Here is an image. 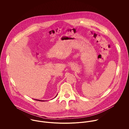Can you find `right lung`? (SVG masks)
Listing matches in <instances>:
<instances>
[{"label":"right lung","instance_id":"add662e5","mask_svg":"<svg viewBox=\"0 0 129 129\" xmlns=\"http://www.w3.org/2000/svg\"><path fill=\"white\" fill-rule=\"evenodd\" d=\"M56 96H57V95H56ZM56 96H55V97H56ZM34 100H37V101H45V100H38V99H34Z\"/></svg>","mask_w":129,"mask_h":129}]
</instances>
